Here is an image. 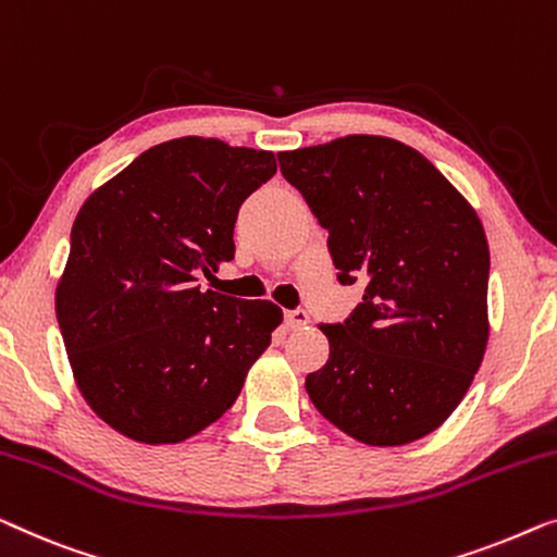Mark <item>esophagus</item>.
<instances>
[{"mask_svg": "<svg viewBox=\"0 0 557 557\" xmlns=\"http://www.w3.org/2000/svg\"><path fill=\"white\" fill-rule=\"evenodd\" d=\"M309 313H306L304 309H292L286 311V326L288 329H304L306 324H309Z\"/></svg>", "mask_w": 557, "mask_h": 557, "instance_id": "obj_1", "label": "esophagus"}]
</instances>
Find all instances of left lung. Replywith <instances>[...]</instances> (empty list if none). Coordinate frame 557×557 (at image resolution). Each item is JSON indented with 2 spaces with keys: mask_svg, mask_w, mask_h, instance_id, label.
Returning a JSON list of instances; mask_svg holds the SVG:
<instances>
[{
  "mask_svg": "<svg viewBox=\"0 0 557 557\" xmlns=\"http://www.w3.org/2000/svg\"><path fill=\"white\" fill-rule=\"evenodd\" d=\"M342 284L367 281L344 324H319L329 361L306 376L313 407L349 437H426L470 389L490 338V248L480 215L422 152L346 135L278 152Z\"/></svg>",
  "mask_w": 557,
  "mask_h": 557,
  "instance_id": "left-lung-1",
  "label": "left lung"
}]
</instances>
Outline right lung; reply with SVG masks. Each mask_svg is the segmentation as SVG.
Returning <instances> with one entry per match:
<instances>
[{"label": "right lung", "mask_w": 557, "mask_h": 557, "mask_svg": "<svg viewBox=\"0 0 557 557\" xmlns=\"http://www.w3.org/2000/svg\"><path fill=\"white\" fill-rule=\"evenodd\" d=\"M273 173L269 150L188 135L145 150L79 208L54 311L79 394L123 437L203 432L269 349L284 311L200 292L196 276L233 259L238 208Z\"/></svg>", "instance_id": "right-lung-1"}]
</instances>
